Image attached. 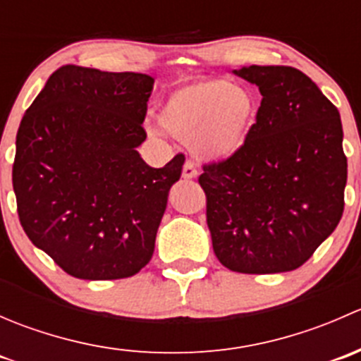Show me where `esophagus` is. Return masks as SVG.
Instances as JSON below:
<instances>
[{
	"label": "esophagus",
	"instance_id": "obj_1",
	"mask_svg": "<svg viewBox=\"0 0 361 361\" xmlns=\"http://www.w3.org/2000/svg\"><path fill=\"white\" fill-rule=\"evenodd\" d=\"M183 178L185 180H192V178L197 176V167H195V164L192 162V160H187L183 166Z\"/></svg>",
	"mask_w": 361,
	"mask_h": 361
}]
</instances>
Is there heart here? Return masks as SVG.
Masks as SVG:
<instances>
[{"mask_svg":"<svg viewBox=\"0 0 361 361\" xmlns=\"http://www.w3.org/2000/svg\"><path fill=\"white\" fill-rule=\"evenodd\" d=\"M257 96L225 78H202L178 87L159 111L166 133L190 141L195 154L225 160L245 147L257 122Z\"/></svg>","mask_w":361,"mask_h":361,"instance_id":"1","label":"heart"}]
</instances>
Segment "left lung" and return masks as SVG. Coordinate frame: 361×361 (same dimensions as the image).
<instances>
[{
	"mask_svg": "<svg viewBox=\"0 0 361 361\" xmlns=\"http://www.w3.org/2000/svg\"><path fill=\"white\" fill-rule=\"evenodd\" d=\"M234 75L258 87L262 103L245 147L199 176L214 255L243 274L293 271L344 211L341 115L295 68L253 64Z\"/></svg>",
	"mask_w": 361,
	"mask_h": 361,
	"instance_id": "obj_1",
	"label": "left lung"
}]
</instances>
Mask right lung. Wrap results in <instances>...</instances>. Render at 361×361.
Returning <instances> with one entry per match:
<instances>
[{
  "label": "right lung",
  "mask_w": 361,
  "mask_h": 361,
  "mask_svg": "<svg viewBox=\"0 0 361 361\" xmlns=\"http://www.w3.org/2000/svg\"><path fill=\"white\" fill-rule=\"evenodd\" d=\"M152 89L143 73L66 64L20 120L12 169L20 225L73 278H130L154 255L185 155L155 169L137 154Z\"/></svg>",
  "instance_id": "obj_1"
}]
</instances>
